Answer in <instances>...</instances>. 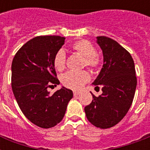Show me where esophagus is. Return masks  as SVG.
Returning a JSON list of instances; mask_svg holds the SVG:
<instances>
[{"label":"esophagus","instance_id":"obj_1","mask_svg":"<svg viewBox=\"0 0 150 150\" xmlns=\"http://www.w3.org/2000/svg\"><path fill=\"white\" fill-rule=\"evenodd\" d=\"M79 94H80V92H79V91H74V96H78V95H79Z\"/></svg>","mask_w":150,"mask_h":150}]
</instances>
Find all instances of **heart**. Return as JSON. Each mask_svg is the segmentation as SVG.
I'll use <instances>...</instances> for the list:
<instances>
[{"label": "heart", "mask_w": 150, "mask_h": 150, "mask_svg": "<svg viewBox=\"0 0 150 150\" xmlns=\"http://www.w3.org/2000/svg\"><path fill=\"white\" fill-rule=\"evenodd\" d=\"M72 50L84 57V64L86 67L96 68L100 63V57L96 54L94 46L86 40H81L73 43ZM66 56L64 50L57 52L54 59V67L59 71L65 68ZM89 80V75L86 71H68L61 76V82L67 88L79 90Z\"/></svg>", "instance_id": "b5f03b06"}]
</instances>
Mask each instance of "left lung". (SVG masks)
I'll return each mask as SVG.
<instances>
[{"instance_id":"1","label":"left lung","mask_w":150,"mask_h":150,"mask_svg":"<svg viewBox=\"0 0 150 150\" xmlns=\"http://www.w3.org/2000/svg\"><path fill=\"white\" fill-rule=\"evenodd\" d=\"M103 51V65L93 85L103 93L85 107L87 119L97 128L116 125L128 113L135 96L137 79L131 54L117 42L107 36H96Z\"/></svg>"}]
</instances>
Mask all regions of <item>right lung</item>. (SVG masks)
<instances>
[{"mask_svg": "<svg viewBox=\"0 0 150 150\" xmlns=\"http://www.w3.org/2000/svg\"><path fill=\"white\" fill-rule=\"evenodd\" d=\"M64 37L41 36L25 43L11 64V88L18 107L27 119L43 128L57 125L63 119L73 92L65 87L50 94V85L60 84L54 64L55 54Z\"/></svg>", "mask_w": 150, "mask_h": 150, "instance_id": "right-lung-1", "label": "right lung"}]
</instances>
